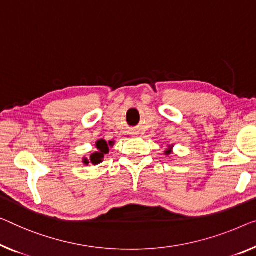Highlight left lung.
Here are the masks:
<instances>
[{
  "label": "left lung",
  "instance_id": "left-lung-1",
  "mask_svg": "<svg viewBox=\"0 0 256 256\" xmlns=\"http://www.w3.org/2000/svg\"><path fill=\"white\" fill-rule=\"evenodd\" d=\"M166 152V154H168V152Z\"/></svg>",
  "mask_w": 256,
  "mask_h": 256
}]
</instances>
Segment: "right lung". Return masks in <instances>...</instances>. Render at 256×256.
Masks as SVG:
<instances>
[{
  "label": "right lung",
  "mask_w": 256,
  "mask_h": 256,
  "mask_svg": "<svg viewBox=\"0 0 256 256\" xmlns=\"http://www.w3.org/2000/svg\"><path fill=\"white\" fill-rule=\"evenodd\" d=\"M112 144L114 141H108V142H106L104 139L98 140L96 148L98 152H95L94 154L90 155V163H93V164H98V163H101L102 160L104 158V155L109 152V146H112ZM84 163L87 166L90 164V161L87 158H84Z\"/></svg>",
  "instance_id": "right-lung-1"
}]
</instances>
